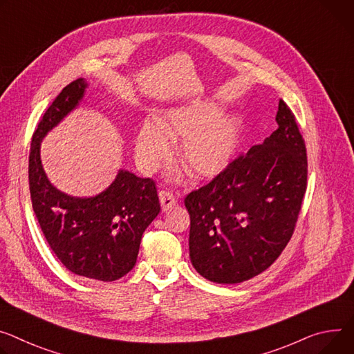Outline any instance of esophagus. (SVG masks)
<instances>
[{"instance_id":"esophagus-1","label":"esophagus","mask_w":354,"mask_h":354,"mask_svg":"<svg viewBox=\"0 0 354 354\" xmlns=\"http://www.w3.org/2000/svg\"><path fill=\"white\" fill-rule=\"evenodd\" d=\"M159 201H160V206H162L164 212L169 210L171 207H174L178 203L175 195L169 190H160L159 192Z\"/></svg>"}]
</instances>
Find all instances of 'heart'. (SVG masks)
<instances>
[{"mask_svg":"<svg viewBox=\"0 0 354 354\" xmlns=\"http://www.w3.org/2000/svg\"><path fill=\"white\" fill-rule=\"evenodd\" d=\"M212 106L192 107L148 121L136 142V158L145 174L155 172L171 155L169 138H183L182 162L198 178H213L226 169L240 144V121L233 115L218 117Z\"/></svg>","mask_w":354,"mask_h":354,"instance_id":"heart-1","label":"heart"}]
</instances>
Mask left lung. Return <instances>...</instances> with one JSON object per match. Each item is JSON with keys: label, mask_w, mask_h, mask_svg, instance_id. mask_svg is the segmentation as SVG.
Listing matches in <instances>:
<instances>
[{"label": "left lung", "mask_w": 354, "mask_h": 354, "mask_svg": "<svg viewBox=\"0 0 354 354\" xmlns=\"http://www.w3.org/2000/svg\"><path fill=\"white\" fill-rule=\"evenodd\" d=\"M275 120L270 138L185 198L190 261L209 281L239 283L259 275L294 234L308 186L306 147L283 100Z\"/></svg>", "instance_id": "obj_1"}]
</instances>
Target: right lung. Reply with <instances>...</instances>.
<instances>
[{
    "label": "right lung",
    "instance_id": "1",
    "mask_svg": "<svg viewBox=\"0 0 354 354\" xmlns=\"http://www.w3.org/2000/svg\"><path fill=\"white\" fill-rule=\"evenodd\" d=\"M84 88L83 79L68 84L39 121L29 149V192L42 233L59 261L79 277L111 282L134 268L142 233L160 205L155 180L128 171H120L107 190L88 199L62 194L48 180L41 140L77 106Z\"/></svg>",
    "mask_w": 354,
    "mask_h": 354
}]
</instances>
